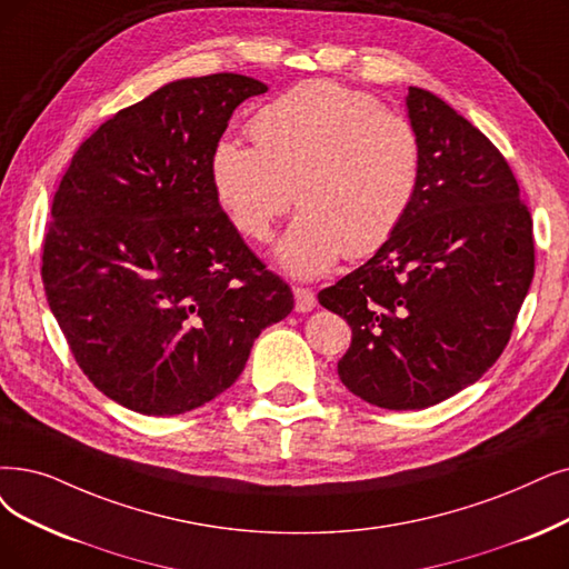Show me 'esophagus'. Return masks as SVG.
Returning a JSON list of instances; mask_svg holds the SVG:
<instances>
[{"label": "esophagus", "mask_w": 569, "mask_h": 569, "mask_svg": "<svg viewBox=\"0 0 569 569\" xmlns=\"http://www.w3.org/2000/svg\"><path fill=\"white\" fill-rule=\"evenodd\" d=\"M317 303L315 291L308 287H293V306H297L299 312H308L312 310Z\"/></svg>", "instance_id": "34e87169"}]
</instances>
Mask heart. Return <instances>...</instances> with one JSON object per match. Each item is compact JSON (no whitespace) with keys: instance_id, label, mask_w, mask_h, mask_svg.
Wrapping results in <instances>:
<instances>
[{"instance_id":"b5f03b06","label":"heart","mask_w":569,"mask_h":569,"mask_svg":"<svg viewBox=\"0 0 569 569\" xmlns=\"http://www.w3.org/2000/svg\"><path fill=\"white\" fill-rule=\"evenodd\" d=\"M249 134L254 147L214 144L212 189L236 231L257 242L270 238L297 193L301 212L276 247L293 278H320L346 254H373L413 206L420 138L369 93L299 83L254 113Z\"/></svg>"}]
</instances>
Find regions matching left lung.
I'll use <instances>...</instances> for the list:
<instances>
[{"label": "left lung", "mask_w": 569, "mask_h": 569, "mask_svg": "<svg viewBox=\"0 0 569 569\" xmlns=\"http://www.w3.org/2000/svg\"><path fill=\"white\" fill-rule=\"evenodd\" d=\"M406 111L422 147L413 206L367 263L317 293L352 329L340 380L390 411L479 380L535 276L532 219L505 156L429 90L408 88Z\"/></svg>", "instance_id": "8db88e82"}]
</instances>
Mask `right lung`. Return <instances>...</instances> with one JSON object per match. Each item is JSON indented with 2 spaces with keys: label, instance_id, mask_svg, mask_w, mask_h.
I'll return each mask as SVG.
<instances>
[{
  "label": "right lung",
  "instance_id": "right-lung-1",
  "mask_svg": "<svg viewBox=\"0 0 569 569\" xmlns=\"http://www.w3.org/2000/svg\"><path fill=\"white\" fill-rule=\"evenodd\" d=\"M266 90L231 72L170 81L102 123L60 181L43 289L81 371L134 413L212 401L293 308L210 179L236 107Z\"/></svg>",
  "mask_w": 569,
  "mask_h": 569
}]
</instances>
